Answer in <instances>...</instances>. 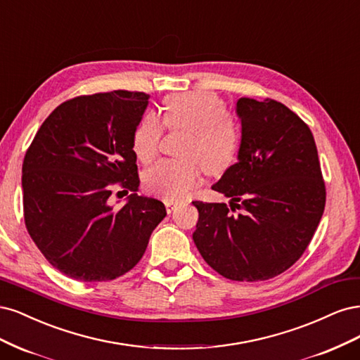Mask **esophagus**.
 Instances as JSON below:
<instances>
[{"instance_id": "1", "label": "esophagus", "mask_w": 360, "mask_h": 360, "mask_svg": "<svg viewBox=\"0 0 360 360\" xmlns=\"http://www.w3.org/2000/svg\"><path fill=\"white\" fill-rule=\"evenodd\" d=\"M178 207V203H173V202H166V210L169 214H172Z\"/></svg>"}]
</instances>
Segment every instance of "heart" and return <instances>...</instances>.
Returning a JSON list of instances; mask_svg holds the SVG:
<instances>
[{"label": "heart", "instance_id": "b5f03b06", "mask_svg": "<svg viewBox=\"0 0 360 360\" xmlns=\"http://www.w3.org/2000/svg\"><path fill=\"white\" fill-rule=\"evenodd\" d=\"M163 121L169 129L188 131L182 148L187 158L160 160L150 166L143 178L148 191L167 202L182 200L200 184L202 166L207 173L219 175L235 163L239 130L218 96L211 92L170 96L165 101ZM161 134L163 124L158 115L148 112L133 136V150L142 163H149L158 154Z\"/></svg>", "mask_w": 360, "mask_h": 360}]
</instances>
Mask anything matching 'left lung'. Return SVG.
Instances as JSON below:
<instances>
[{
    "mask_svg": "<svg viewBox=\"0 0 360 360\" xmlns=\"http://www.w3.org/2000/svg\"><path fill=\"white\" fill-rule=\"evenodd\" d=\"M238 161L212 190L226 203L193 202V240L205 262L233 281H263L302 256L320 223L326 190L308 125L283 103L239 98Z\"/></svg>",
    "mask_w": 360,
    "mask_h": 360,
    "instance_id": "obj_1",
    "label": "left lung"
}]
</instances>
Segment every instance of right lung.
Segmentation results:
<instances>
[{"label":"right lung","mask_w":360,"mask_h":360,"mask_svg":"<svg viewBox=\"0 0 360 360\" xmlns=\"http://www.w3.org/2000/svg\"><path fill=\"white\" fill-rule=\"evenodd\" d=\"M148 100L130 91L68 100L46 118L27 150L28 233L46 260L75 280L109 281L133 269L166 217L160 200L136 193L133 136ZM117 181L132 191L122 208L111 205Z\"/></svg>","instance_id":"1"}]
</instances>
